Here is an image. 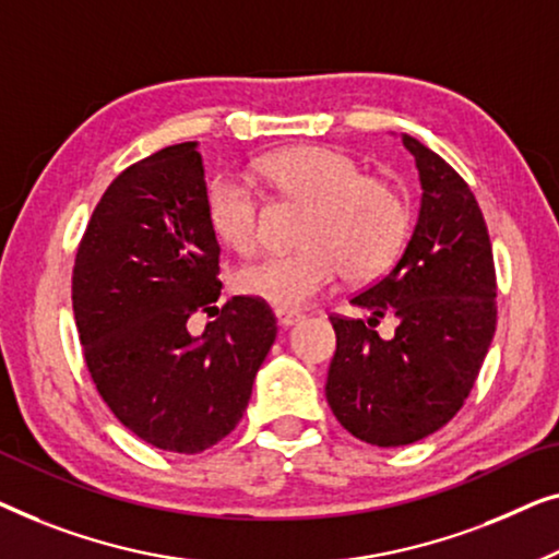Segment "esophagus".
<instances>
[{
  "label": "esophagus",
  "mask_w": 559,
  "mask_h": 559,
  "mask_svg": "<svg viewBox=\"0 0 559 559\" xmlns=\"http://www.w3.org/2000/svg\"><path fill=\"white\" fill-rule=\"evenodd\" d=\"M276 319H278V324L283 329H288V326H296L298 321L304 319V313L301 311H288V309H276Z\"/></svg>",
  "instance_id": "1"
}]
</instances>
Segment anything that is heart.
I'll return each mask as SVG.
<instances>
[{
  "label": "heart",
  "mask_w": 559,
  "mask_h": 559,
  "mask_svg": "<svg viewBox=\"0 0 559 559\" xmlns=\"http://www.w3.org/2000/svg\"><path fill=\"white\" fill-rule=\"evenodd\" d=\"M255 175L283 198L304 202L301 248L240 265L233 288L276 309H301L334 286L342 271L369 278L403 248L407 210L388 182L361 175L352 156L326 146H296L263 156ZM207 223L219 242L248 253L261 238V200L240 177L219 175L204 194Z\"/></svg>",
  "instance_id": "1"
}]
</instances>
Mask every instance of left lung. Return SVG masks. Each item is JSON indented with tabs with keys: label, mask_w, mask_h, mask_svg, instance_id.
<instances>
[{
	"label": "left lung",
	"mask_w": 559,
	"mask_h": 559,
	"mask_svg": "<svg viewBox=\"0 0 559 559\" xmlns=\"http://www.w3.org/2000/svg\"><path fill=\"white\" fill-rule=\"evenodd\" d=\"M420 179L413 235L388 276L352 304L369 319L332 317V413L352 436L397 448L436 433L474 388L497 329V276L484 215L468 185L418 139L400 133ZM396 334L373 332L382 316Z\"/></svg>",
	"instance_id": "8db88e82"
}]
</instances>
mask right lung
Returning <instances> with one entry per match:
<instances>
[{
	"instance_id": "1",
	"label": "right lung",
	"mask_w": 559,
	"mask_h": 559,
	"mask_svg": "<svg viewBox=\"0 0 559 559\" xmlns=\"http://www.w3.org/2000/svg\"><path fill=\"white\" fill-rule=\"evenodd\" d=\"M204 194L198 141L146 156L100 198L73 271L75 324L100 397L133 436L171 453H200L238 426L278 332L269 306L246 296L200 336L187 329L219 296Z\"/></svg>"
}]
</instances>
